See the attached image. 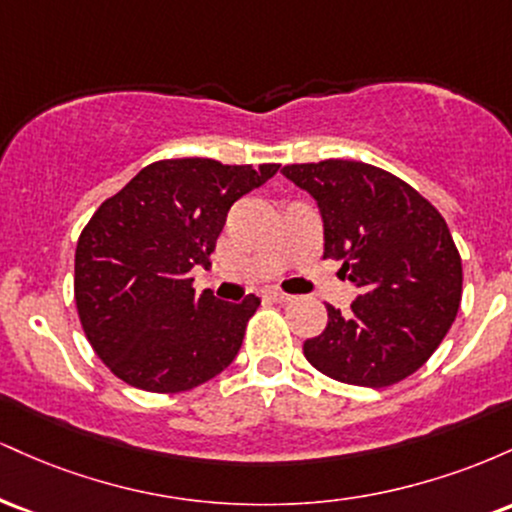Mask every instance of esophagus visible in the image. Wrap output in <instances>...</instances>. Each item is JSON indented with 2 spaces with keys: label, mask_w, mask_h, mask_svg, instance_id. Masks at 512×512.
Instances as JSON below:
<instances>
[{
  "label": "esophagus",
  "mask_w": 512,
  "mask_h": 512,
  "mask_svg": "<svg viewBox=\"0 0 512 512\" xmlns=\"http://www.w3.org/2000/svg\"><path fill=\"white\" fill-rule=\"evenodd\" d=\"M293 296H289V293L284 291H267L264 293V301H272V303H289Z\"/></svg>",
  "instance_id": "esophagus-1"
}]
</instances>
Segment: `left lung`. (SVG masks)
<instances>
[{
    "label": "left lung",
    "instance_id": "obj_1",
    "mask_svg": "<svg viewBox=\"0 0 512 512\" xmlns=\"http://www.w3.org/2000/svg\"><path fill=\"white\" fill-rule=\"evenodd\" d=\"M281 173L315 197L325 257L361 289L351 313L327 303L310 366L346 385L390 387L431 358L462 301V260L440 211L414 187L361 161L293 163Z\"/></svg>",
    "mask_w": 512,
    "mask_h": 512
}]
</instances>
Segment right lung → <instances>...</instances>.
Masks as SVG:
<instances>
[{"mask_svg":"<svg viewBox=\"0 0 512 512\" xmlns=\"http://www.w3.org/2000/svg\"><path fill=\"white\" fill-rule=\"evenodd\" d=\"M279 170L166 158L108 197L81 231L74 301L88 344L110 373L158 395L207 383L231 366L260 298L195 296L228 209Z\"/></svg>","mask_w":512,"mask_h":512,"instance_id":"obj_1","label":"right lung"}]
</instances>
